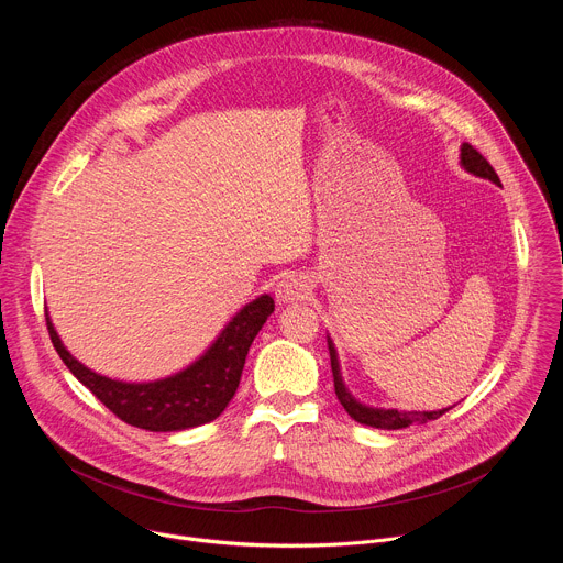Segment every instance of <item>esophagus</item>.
Returning a JSON list of instances; mask_svg holds the SVG:
<instances>
[{
  "label": "esophagus",
  "mask_w": 563,
  "mask_h": 563,
  "mask_svg": "<svg viewBox=\"0 0 563 563\" xmlns=\"http://www.w3.org/2000/svg\"><path fill=\"white\" fill-rule=\"evenodd\" d=\"M311 294V283L302 274H287L278 285H276V300L280 305L298 302L305 300Z\"/></svg>",
  "instance_id": "1"
}]
</instances>
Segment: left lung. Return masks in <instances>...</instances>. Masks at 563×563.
I'll use <instances>...</instances> for the list:
<instances>
[{
    "label": "left lung",
    "instance_id": "8db88e82",
    "mask_svg": "<svg viewBox=\"0 0 563 563\" xmlns=\"http://www.w3.org/2000/svg\"><path fill=\"white\" fill-rule=\"evenodd\" d=\"M459 163L467 174H472L476 178H486V180L495 183L497 187H501V180L495 174V169L490 167L488 159L481 155L474 146H470L467 142L461 144ZM328 347H330V358H332V374H334L336 396L341 400V406L345 408V412L354 421H358L363 426H369V428H378V430H404V428H410L412 423L434 421V419L443 417L450 410V408H443V410H434V412H406V410H394V408H389V410L372 408V406L361 404V400L354 398L352 391L345 387V380H343V374H341V363H339V352H336L334 341L330 336H328Z\"/></svg>",
    "mask_w": 563,
    "mask_h": 563
}]
</instances>
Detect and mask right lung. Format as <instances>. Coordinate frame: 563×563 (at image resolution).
I'll return each instance as SVG.
<instances>
[{"mask_svg":"<svg viewBox=\"0 0 563 563\" xmlns=\"http://www.w3.org/2000/svg\"><path fill=\"white\" fill-rule=\"evenodd\" d=\"M274 311L269 294L238 309L216 341L185 369L155 380L109 378L79 363L62 343L53 320L46 325L64 365L124 423L148 432H180L218 419L243 376L247 352Z\"/></svg>","mask_w":563,"mask_h":563,"instance_id":"1","label":"right lung"}]
</instances>
